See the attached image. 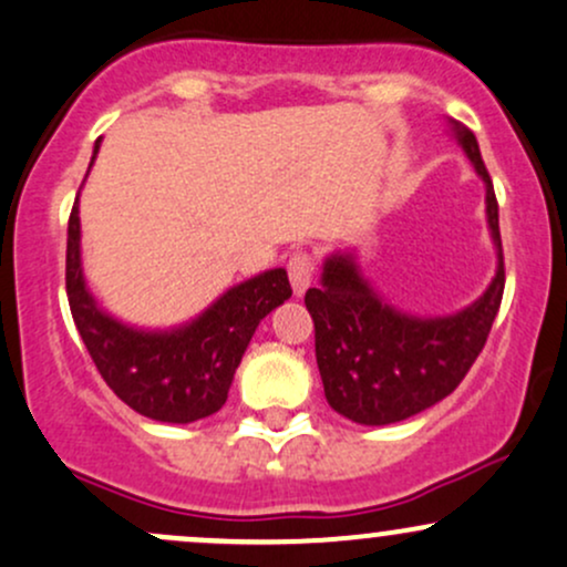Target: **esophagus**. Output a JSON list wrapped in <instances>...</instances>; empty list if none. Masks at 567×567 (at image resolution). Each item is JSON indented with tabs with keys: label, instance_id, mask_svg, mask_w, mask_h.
<instances>
[{
	"label": "esophagus",
	"instance_id": "esophagus-1",
	"mask_svg": "<svg viewBox=\"0 0 567 567\" xmlns=\"http://www.w3.org/2000/svg\"><path fill=\"white\" fill-rule=\"evenodd\" d=\"M315 274V258L309 252H293L288 258V277L290 285H293V293L301 296L303 290L312 285Z\"/></svg>",
	"mask_w": 567,
	"mask_h": 567
}]
</instances>
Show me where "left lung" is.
Listing matches in <instances>:
<instances>
[{
    "instance_id": "1",
    "label": "left lung",
    "mask_w": 567,
    "mask_h": 567,
    "mask_svg": "<svg viewBox=\"0 0 567 567\" xmlns=\"http://www.w3.org/2000/svg\"><path fill=\"white\" fill-rule=\"evenodd\" d=\"M452 132L487 185V220L497 247V274L487 293L463 312L416 320L382 303L360 279L352 255L326 260L320 288L303 296L315 320V354L326 398L360 425H390L425 412L463 382L501 309L503 266L497 198L474 132L452 121Z\"/></svg>"
}]
</instances>
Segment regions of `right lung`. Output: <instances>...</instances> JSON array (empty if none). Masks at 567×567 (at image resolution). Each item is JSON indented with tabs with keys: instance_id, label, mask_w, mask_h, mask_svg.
Listing matches in <instances>:
<instances>
[{
	"instance_id": "1",
	"label": "right lung",
	"mask_w": 567,
	"mask_h": 567,
	"mask_svg": "<svg viewBox=\"0 0 567 567\" xmlns=\"http://www.w3.org/2000/svg\"><path fill=\"white\" fill-rule=\"evenodd\" d=\"M290 296L288 271L274 269L236 285L198 320L177 331L145 333L121 326L85 290L74 202L66 231V298L72 320L112 393L151 420L185 425L215 414L226 403L258 322Z\"/></svg>"
}]
</instances>
